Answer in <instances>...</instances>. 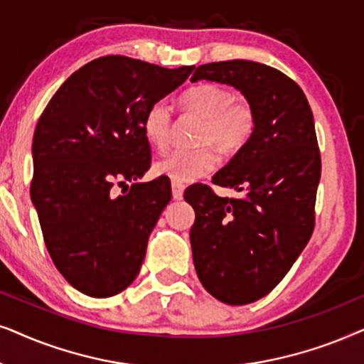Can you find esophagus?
I'll return each instance as SVG.
<instances>
[{
  "instance_id": "esophagus-1",
  "label": "esophagus",
  "mask_w": 364,
  "mask_h": 364,
  "mask_svg": "<svg viewBox=\"0 0 364 364\" xmlns=\"http://www.w3.org/2000/svg\"><path fill=\"white\" fill-rule=\"evenodd\" d=\"M171 191H173L174 200H181L183 193H185V185L178 181H171Z\"/></svg>"
}]
</instances>
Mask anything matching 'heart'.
<instances>
[{
	"instance_id": "b5f03b06",
	"label": "heart",
	"mask_w": 364,
	"mask_h": 364,
	"mask_svg": "<svg viewBox=\"0 0 364 364\" xmlns=\"http://www.w3.org/2000/svg\"><path fill=\"white\" fill-rule=\"evenodd\" d=\"M183 108L205 118L200 129L198 148H178L154 164L158 174L178 183L196 181L211 173L218 164L216 144L223 153L240 151L255 132V111L246 101L235 100L230 90L220 85L203 83L191 86L181 96ZM171 126V108L164 101H154L143 116L144 138L154 148H166Z\"/></svg>"
}]
</instances>
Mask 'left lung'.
I'll list each match as a JSON object with an SVG mask.
<instances>
[{"label": "left lung", "mask_w": 364, "mask_h": 364, "mask_svg": "<svg viewBox=\"0 0 364 364\" xmlns=\"http://www.w3.org/2000/svg\"><path fill=\"white\" fill-rule=\"evenodd\" d=\"M200 80L232 86L255 111L248 143L213 176L243 196L221 198L206 185L185 191L196 215L190 241L201 284L223 303L248 304L287 276L313 235L321 176L314 119L303 90L261 63H208L191 77Z\"/></svg>", "instance_id": "obj_1"}]
</instances>
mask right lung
<instances>
[{
	"mask_svg": "<svg viewBox=\"0 0 364 364\" xmlns=\"http://www.w3.org/2000/svg\"><path fill=\"white\" fill-rule=\"evenodd\" d=\"M193 70L103 56L73 73L43 111L33 136L31 201L53 263L77 291L114 296L138 276L171 185L164 178L133 183L119 196L113 185L148 171L143 116Z\"/></svg>",
	"mask_w": 364,
	"mask_h": 364,
	"instance_id": "obj_1",
	"label": "right lung"
}]
</instances>
